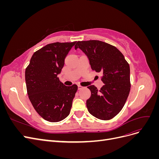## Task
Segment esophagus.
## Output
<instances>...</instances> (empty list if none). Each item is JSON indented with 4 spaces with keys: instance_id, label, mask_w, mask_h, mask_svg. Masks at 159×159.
Here are the masks:
<instances>
[{
    "instance_id": "obj_1",
    "label": "esophagus",
    "mask_w": 159,
    "mask_h": 159,
    "mask_svg": "<svg viewBox=\"0 0 159 159\" xmlns=\"http://www.w3.org/2000/svg\"><path fill=\"white\" fill-rule=\"evenodd\" d=\"M78 90H80V89H81L83 88L82 86H81V85H78Z\"/></svg>"
}]
</instances>
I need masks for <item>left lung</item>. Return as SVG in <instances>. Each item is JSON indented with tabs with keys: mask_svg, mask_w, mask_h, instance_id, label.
I'll use <instances>...</instances> for the list:
<instances>
[{
	"mask_svg": "<svg viewBox=\"0 0 159 159\" xmlns=\"http://www.w3.org/2000/svg\"><path fill=\"white\" fill-rule=\"evenodd\" d=\"M77 48L87 56L91 69L103 74L104 85L100 90L93 85L88 87L91 91L86 102L88 111L102 120L113 118L123 109L131 89L129 64L116 47L102 41H78Z\"/></svg>",
	"mask_w": 159,
	"mask_h": 159,
	"instance_id": "1",
	"label": "left lung"
}]
</instances>
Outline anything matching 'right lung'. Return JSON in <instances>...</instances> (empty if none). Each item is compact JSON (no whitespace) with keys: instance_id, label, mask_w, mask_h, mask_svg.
I'll use <instances>...</instances> for the list:
<instances>
[{"instance_id":"add662e5","label":"right lung","mask_w":159,"mask_h":159,"mask_svg":"<svg viewBox=\"0 0 159 159\" xmlns=\"http://www.w3.org/2000/svg\"><path fill=\"white\" fill-rule=\"evenodd\" d=\"M75 43L55 42L44 46L34 53L26 69L28 98L36 112L48 121H60L70 114L78 86H66L57 76Z\"/></svg>"}]
</instances>
